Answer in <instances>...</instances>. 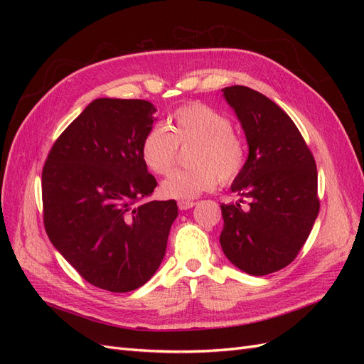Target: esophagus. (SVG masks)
Returning a JSON list of instances; mask_svg holds the SVG:
<instances>
[{
  "mask_svg": "<svg viewBox=\"0 0 364 364\" xmlns=\"http://www.w3.org/2000/svg\"><path fill=\"white\" fill-rule=\"evenodd\" d=\"M194 205H196V202H190V200H181V202L178 203L179 209H182V211H186V209L193 208Z\"/></svg>",
  "mask_w": 364,
  "mask_h": 364,
  "instance_id": "34e87169",
  "label": "esophagus"
}]
</instances>
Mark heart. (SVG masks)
<instances>
[{
	"instance_id": "obj_1",
	"label": "heart",
	"mask_w": 364,
	"mask_h": 364,
	"mask_svg": "<svg viewBox=\"0 0 364 364\" xmlns=\"http://www.w3.org/2000/svg\"><path fill=\"white\" fill-rule=\"evenodd\" d=\"M168 128L151 126L141 141V158L155 174H168L179 146H193L190 170L174 171L161 185L165 197L191 200L213 191L218 181L232 183L247 164V144L234 130L232 119L205 103H190L176 109L168 118Z\"/></svg>"
}]
</instances>
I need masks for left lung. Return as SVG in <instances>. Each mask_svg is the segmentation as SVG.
Instances as JSON below:
<instances>
[{"label":"left lung","mask_w":364,"mask_h":364,"mask_svg":"<svg viewBox=\"0 0 364 364\" xmlns=\"http://www.w3.org/2000/svg\"><path fill=\"white\" fill-rule=\"evenodd\" d=\"M249 146L245 171L230 185L249 200L222 205L220 245L235 267L253 277L278 272L296 258L318 214L313 153L293 119L270 98L247 86H228Z\"/></svg>","instance_id":"obj_1"}]
</instances>
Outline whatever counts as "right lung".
<instances>
[{
    "label": "right lung",
    "mask_w": 364,
    "mask_h": 364,
    "mask_svg": "<svg viewBox=\"0 0 364 364\" xmlns=\"http://www.w3.org/2000/svg\"><path fill=\"white\" fill-rule=\"evenodd\" d=\"M155 112L146 100L97 98L62 132L42 170L53 246L83 279L112 293L155 274L178 217L174 200L141 203L158 185L141 158Z\"/></svg>",
    "instance_id": "1"
}]
</instances>
